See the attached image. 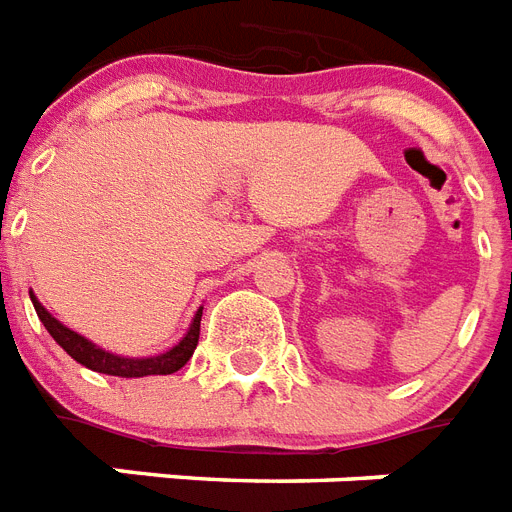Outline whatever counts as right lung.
Here are the masks:
<instances>
[{
  "mask_svg": "<svg viewBox=\"0 0 512 512\" xmlns=\"http://www.w3.org/2000/svg\"><path fill=\"white\" fill-rule=\"evenodd\" d=\"M31 301H34L36 314H39L42 325L47 327V333L68 351V357H73L79 365L89 367V370L105 372V375H118V378L171 375V372L182 370V367L187 365V359L192 357V351H195L200 338V317H203V309H198V314L192 317L190 330H187L185 338H182L174 349L163 351L158 357H118V354H110V351L94 346V343L87 341L84 335L73 333L71 327H65L63 322L55 320V317L39 304V298L34 296V290H31Z\"/></svg>",
  "mask_w": 512,
  "mask_h": 512,
  "instance_id": "right-lung-1",
  "label": "right lung"
}]
</instances>
